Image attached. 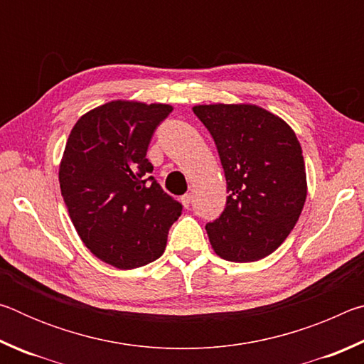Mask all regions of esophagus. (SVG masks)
Wrapping results in <instances>:
<instances>
[{"label": "esophagus", "instance_id": "1", "mask_svg": "<svg viewBox=\"0 0 364 364\" xmlns=\"http://www.w3.org/2000/svg\"><path fill=\"white\" fill-rule=\"evenodd\" d=\"M191 202H193V196H191V194H184V196L181 197V204L184 205V208H189Z\"/></svg>", "mask_w": 364, "mask_h": 364}]
</instances>
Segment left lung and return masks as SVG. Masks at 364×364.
Listing matches in <instances>:
<instances>
[{
  "mask_svg": "<svg viewBox=\"0 0 364 364\" xmlns=\"http://www.w3.org/2000/svg\"><path fill=\"white\" fill-rule=\"evenodd\" d=\"M226 176V207L205 230L228 262H257L294 230L306 199L301 147L291 127L255 104H199Z\"/></svg>",
  "mask_w": 364,
  "mask_h": 364,
  "instance_id": "8db88e82",
  "label": "left lung"
}]
</instances>
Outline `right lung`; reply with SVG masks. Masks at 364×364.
<instances>
[{
  "instance_id": "right-lung-1",
  "label": "right lung",
  "mask_w": 364,
  "mask_h": 364,
  "mask_svg": "<svg viewBox=\"0 0 364 364\" xmlns=\"http://www.w3.org/2000/svg\"><path fill=\"white\" fill-rule=\"evenodd\" d=\"M170 104L117 100L83 114L59 165L60 193L80 239L91 254L133 269L164 254L183 205L149 176L146 157Z\"/></svg>"
}]
</instances>
